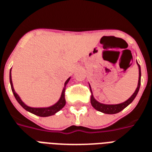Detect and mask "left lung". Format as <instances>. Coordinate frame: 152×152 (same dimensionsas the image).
<instances>
[{
	"label": "left lung",
	"mask_w": 152,
	"mask_h": 152,
	"mask_svg": "<svg viewBox=\"0 0 152 152\" xmlns=\"http://www.w3.org/2000/svg\"><path fill=\"white\" fill-rule=\"evenodd\" d=\"M138 64V67H139V81H138V86H137L136 89H135V92L133 93V94L132 95L128 100H126L125 102L121 103H119V104H104V103H100L96 100L94 96V95H91V103L92 107L96 110L100 111V112L106 114H116L119 113L120 111H122L123 110H124L127 106H129L132 102L133 101L134 99L135 98L136 95L138 94V92L139 91V88H140V84H141V68L140 65L139 64V63L137 62ZM90 86V89H91V92L92 94V90H91V85Z\"/></svg>",
	"instance_id": "left-lung-1"
}]
</instances>
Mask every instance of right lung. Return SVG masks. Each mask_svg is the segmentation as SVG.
Here are the masks:
<instances>
[{"label":"right lung","instance_id":"1","mask_svg":"<svg viewBox=\"0 0 152 152\" xmlns=\"http://www.w3.org/2000/svg\"><path fill=\"white\" fill-rule=\"evenodd\" d=\"M70 79H71V77H68V78L67 79L66 81H65L59 100H58V101L55 103L54 105L50 106V107H29V106H27L26 104H25V103L22 101L20 97L19 96V95L16 93L15 90H14V88H13V82H12L11 69H10V86H11L12 92H13V95H14V96H15L16 100H17V102L20 104L21 107H22L23 109H25L26 111L31 113L35 114V115H36V116H41V117H46V116H52V115H55L56 113L58 112L60 110H61V109L64 107L65 103H66L65 99H64V91H65V88H66L67 84L68 83Z\"/></svg>","mask_w":152,"mask_h":152}]
</instances>
